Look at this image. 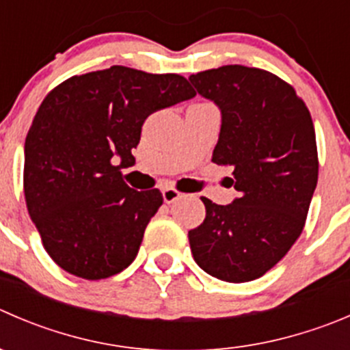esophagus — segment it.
Wrapping results in <instances>:
<instances>
[{"instance_id": "34e87169", "label": "esophagus", "mask_w": 350, "mask_h": 350, "mask_svg": "<svg viewBox=\"0 0 350 350\" xmlns=\"http://www.w3.org/2000/svg\"><path fill=\"white\" fill-rule=\"evenodd\" d=\"M181 195H183V193L178 191V189H176V188H172V186H167V188L162 189V196H164V202L165 203L176 202V200L181 198Z\"/></svg>"}]
</instances>
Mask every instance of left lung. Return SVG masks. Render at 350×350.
Masks as SVG:
<instances>
[{"mask_svg":"<svg viewBox=\"0 0 350 350\" xmlns=\"http://www.w3.org/2000/svg\"><path fill=\"white\" fill-rule=\"evenodd\" d=\"M196 92L222 113L212 162L234 169L239 196L188 232L195 261L226 282H250L275 267L306 224L318 183L313 120L293 85L241 64L191 75Z\"/></svg>","mask_w":350,"mask_h":350,"instance_id":"left-lung-1","label":"left lung"}]
</instances>
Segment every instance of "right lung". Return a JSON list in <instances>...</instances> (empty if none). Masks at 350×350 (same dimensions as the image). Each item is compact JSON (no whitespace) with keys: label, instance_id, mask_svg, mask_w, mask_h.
<instances>
[{"label":"right lung","instance_id":"right-lung-1","mask_svg":"<svg viewBox=\"0 0 350 350\" xmlns=\"http://www.w3.org/2000/svg\"><path fill=\"white\" fill-rule=\"evenodd\" d=\"M195 96L181 75L111 66L75 75L44 97L25 140L23 191L56 265L99 280L137 258L164 198L157 188H130L121 167L135 161L152 113Z\"/></svg>","mask_w":350,"mask_h":350}]
</instances>
